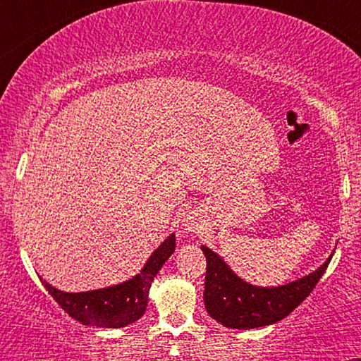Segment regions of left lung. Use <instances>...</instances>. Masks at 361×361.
I'll return each instance as SVG.
<instances>
[{
	"instance_id": "obj_1",
	"label": "left lung",
	"mask_w": 361,
	"mask_h": 361,
	"mask_svg": "<svg viewBox=\"0 0 361 361\" xmlns=\"http://www.w3.org/2000/svg\"><path fill=\"white\" fill-rule=\"evenodd\" d=\"M206 255L204 306L207 314L231 329H253L289 316L311 294L328 269L331 257L306 277L279 287H257L245 282L218 253L202 245Z\"/></svg>"
}]
</instances>
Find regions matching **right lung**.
Wrapping results in <instances>:
<instances>
[{"mask_svg":"<svg viewBox=\"0 0 361 361\" xmlns=\"http://www.w3.org/2000/svg\"><path fill=\"white\" fill-rule=\"evenodd\" d=\"M176 250V235L167 236L130 281L87 292H63L40 277L49 294L71 317L96 328H125L145 314L154 277Z\"/></svg>","mask_w":361,"mask_h":361,"instance_id":"1","label":"right lung"}]
</instances>
